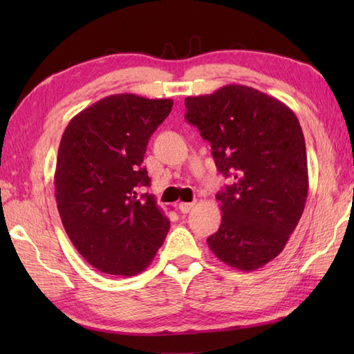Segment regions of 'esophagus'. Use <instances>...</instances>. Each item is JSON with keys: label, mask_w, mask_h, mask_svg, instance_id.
<instances>
[{"label": "esophagus", "mask_w": 354, "mask_h": 354, "mask_svg": "<svg viewBox=\"0 0 354 354\" xmlns=\"http://www.w3.org/2000/svg\"><path fill=\"white\" fill-rule=\"evenodd\" d=\"M193 207H194V202H179L178 204V208L181 213H189Z\"/></svg>", "instance_id": "obj_1"}]
</instances>
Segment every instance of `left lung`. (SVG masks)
Here are the masks:
<instances>
[{
	"mask_svg": "<svg viewBox=\"0 0 354 354\" xmlns=\"http://www.w3.org/2000/svg\"><path fill=\"white\" fill-rule=\"evenodd\" d=\"M185 120L212 145L231 178L216 194L222 222L207 239L217 259L240 270L274 260L301 219L309 175L301 126L290 108L245 85L187 97Z\"/></svg>",
	"mask_w": 354,
	"mask_h": 354,
	"instance_id": "8db88e82",
	"label": "left lung"
}]
</instances>
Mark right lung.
Segmentation results:
<instances>
[{"mask_svg": "<svg viewBox=\"0 0 354 354\" xmlns=\"http://www.w3.org/2000/svg\"><path fill=\"white\" fill-rule=\"evenodd\" d=\"M173 100L115 94L95 102L66 126L55 189L62 225L89 265L129 277L145 270L170 222L152 194L142 165L147 142Z\"/></svg>", "mask_w": 354, "mask_h": 354, "instance_id": "right-lung-1", "label": "right lung"}]
</instances>
